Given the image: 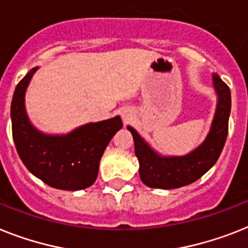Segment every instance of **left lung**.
I'll return each instance as SVG.
<instances>
[{
	"mask_svg": "<svg viewBox=\"0 0 248 248\" xmlns=\"http://www.w3.org/2000/svg\"><path fill=\"white\" fill-rule=\"evenodd\" d=\"M213 81L219 99L212 129L205 142L187 156H158L134 129L128 126L134 139V151L139 161V175L147 186L169 190L189 185L208 172L218 161L228 136L231 91L218 75L213 76Z\"/></svg>",
	"mask_w": 248,
	"mask_h": 248,
	"instance_id": "8db88e82",
	"label": "left lung"
}]
</instances>
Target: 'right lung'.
<instances>
[{"label":"right lung","instance_id":"1","mask_svg":"<svg viewBox=\"0 0 248 248\" xmlns=\"http://www.w3.org/2000/svg\"><path fill=\"white\" fill-rule=\"evenodd\" d=\"M36 68L17 83L11 102L12 138L22 163L46 185L82 190L95 183L100 159L123 123L119 116L90 123L67 136H46L28 120L24 95Z\"/></svg>","mask_w":248,"mask_h":248}]
</instances>
